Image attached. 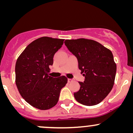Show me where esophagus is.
Returning <instances> with one entry per match:
<instances>
[{"label":"esophagus","mask_w":133,"mask_h":133,"mask_svg":"<svg viewBox=\"0 0 133 133\" xmlns=\"http://www.w3.org/2000/svg\"><path fill=\"white\" fill-rule=\"evenodd\" d=\"M72 81H73V79H68V82H69V83H70V82H72Z\"/></svg>","instance_id":"1"}]
</instances>
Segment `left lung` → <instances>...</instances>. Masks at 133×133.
I'll use <instances>...</instances> for the list:
<instances>
[{"label": "left lung", "mask_w": 133, "mask_h": 133, "mask_svg": "<svg viewBox=\"0 0 133 133\" xmlns=\"http://www.w3.org/2000/svg\"><path fill=\"white\" fill-rule=\"evenodd\" d=\"M65 46L77 57L79 69L85 76L74 93L76 100L85 106L100 103L113 87L116 64L111 51L95 41L86 39L65 40Z\"/></svg>", "instance_id": "8db88e82"}]
</instances>
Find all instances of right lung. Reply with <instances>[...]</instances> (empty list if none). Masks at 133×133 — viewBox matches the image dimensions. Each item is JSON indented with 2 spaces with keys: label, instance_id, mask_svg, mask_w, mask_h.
I'll return each mask as SVG.
<instances>
[{
  "label": "right lung",
  "instance_id": "add662e5",
  "mask_svg": "<svg viewBox=\"0 0 133 133\" xmlns=\"http://www.w3.org/2000/svg\"><path fill=\"white\" fill-rule=\"evenodd\" d=\"M64 39L42 37L29 44L16 64V84L23 99L32 106L51 109L57 103L61 90L68 82L64 76H49V65Z\"/></svg>",
  "mask_w": 133,
  "mask_h": 133
}]
</instances>
